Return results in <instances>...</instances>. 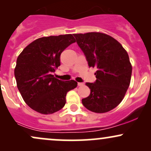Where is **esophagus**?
Wrapping results in <instances>:
<instances>
[{
  "mask_svg": "<svg viewBox=\"0 0 151 151\" xmlns=\"http://www.w3.org/2000/svg\"><path fill=\"white\" fill-rule=\"evenodd\" d=\"M83 85H84V83L78 82V86H83Z\"/></svg>",
  "mask_w": 151,
  "mask_h": 151,
  "instance_id": "esophagus-1",
  "label": "esophagus"
}]
</instances>
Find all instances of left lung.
Here are the masks:
<instances>
[{
	"label": "left lung",
	"instance_id": "left-lung-1",
	"mask_svg": "<svg viewBox=\"0 0 151 151\" xmlns=\"http://www.w3.org/2000/svg\"><path fill=\"white\" fill-rule=\"evenodd\" d=\"M89 67H96V80L86 83L91 92L83 105L94 113H106L124 99L130 85L132 65L126 50L116 39L102 32L73 34Z\"/></svg>",
	"mask_w": 151,
	"mask_h": 151
}]
</instances>
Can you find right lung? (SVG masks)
Instances as JSON below:
<instances>
[{
  "label": "right lung",
  "mask_w": 151,
  "mask_h": 151,
  "mask_svg": "<svg viewBox=\"0 0 151 151\" xmlns=\"http://www.w3.org/2000/svg\"><path fill=\"white\" fill-rule=\"evenodd\" d=\"M76 40L72 34L38 38L19 55L14 70L17 86L31 109L42 114L58 111L66 95L77 87L74 80L62 81L53 72L60 65V55Z\"/></svg>",
  "instance_id": "add662e5"
}]
</instances>
